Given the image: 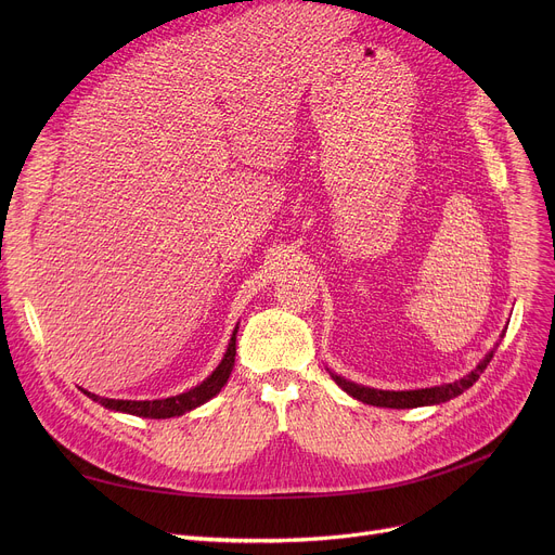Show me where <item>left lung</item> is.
<instances>
[{
  "label": "left lung",
  "mask_w": 555,
  "mask_h": 555,
  "mask_svg": "<svg viewBox=\"0 0 555 555\" xmlns=\"http://www.w3.org/2000/svg\"><path fill=\"white\" fill-rule=\"evenodd\" d=\"M506 335V331H502V337ZM500 341L494 344L490 351L486 353V358L470 371L465 373L463 377H459V380L454 383H448V385H439V387H425V389H406V391H387V389H373V387H364V385H358V383H351L346 380V377L331 373L333 380L348 393L353 396L356 400H362L364 404H373V406H389V410H414V406H427V404H441V402H448L456 396H461L465 389H470L477 380L479 375L486 371V366L490 364L494 351H498Z\"/></svg>",
  "instance_id": "1"
}]
</instances>
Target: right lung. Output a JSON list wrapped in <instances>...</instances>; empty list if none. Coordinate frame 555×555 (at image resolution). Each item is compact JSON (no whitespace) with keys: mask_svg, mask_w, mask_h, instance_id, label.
Masks as SVG:
<instances>
[{"mask_svg":"<svg viewBox=\"0 0 555 555\" xmlns=\"http://www.w3.org/2000/svg\"><path fill=\"white\" fill-rule=\"evenodd\" d=\"M236 333H238V324L231 333L227 351L220 360V364L214 369V373L202 380L199 385H195L193 389L170 396V398H159V400H116V398H101L96 393H90L80 389L87 398H92L94 402L103 404L105 410L109 412H121V414H130V416H141V418H172V416H182L195 406L209 402L214 396L220 393V389L227 385L233 362H236Z\"/></svg>","mask_w":555,"mask_h":555,"instance_id":"right-lung-1","label":"right lung"}]
</instances>
